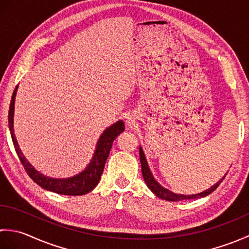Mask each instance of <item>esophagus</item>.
Wrapping results in <instances>:
<instances>
[{"label": "esophagus", "instance_id": "esophagus-1", "mask_svg": "<svg viewBox=\"0 0 249 249\" xmlns=\"http://www.w3.org/2000/svg\"><path fill=\"white\" fill-rule=\"evenodd\" d=\"M126 123H127V125H129V126H131L135 123L134 114H128L127 116H126Z\"/></svg>", "mask_w": 249, "mask_h": 249}]
</instances>
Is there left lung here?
<instances>
[{
	"label": "left lung",
	"mask_w": 249,
	"mask_h": 249,
	"mask_svg": "<svg viewBox=\"0 0 249 249\" xmlns=\"http://www.w3.org/2000/svg\"><path fill=\"white\" fill-rule=\"evenodd\" d=\"M139 155H140V161H141L142 176H143L144 182L147 185V187H149L152 190V193L155 194L158 198L167 200V201H181V200H189V199L205 197V196L212 194L214 190L219 186V184L223 182V179L227 176V174H226V176L223 178H220L217 183L214 184L213 186H211L209 189L204 190V192H202V193H199V194H196V195L174 194V193L170 192L169 189L162 187L161 185L154 178V177H153V174H152L150 168H149V165H147V161H146V158H145V155L143 153V150H142L141 146L139 147Z\"/></svg>",
	"instance_id": "left-lung-1"
}]
</instances>
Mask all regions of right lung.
<instances>
[{"label": "right lung", "mask_w": 249, "mask_h": 249, "mask_svg": "<svg viewBox=\"0 0 249 249\" xmlns=\"http://www.w3.org/2000/svg\"><path fill=\"white\" fill-rule=\"evenodd\" d=\"M17 89L18 86L16 87L13 93L12 100H10L8 111V125L15 150L17 152L19 160L21 163H22V166L24 167L25 171L28 172L29 177L33 179L36 184H38L40 187H43L46 190H49V192H53L55 194L67 196H81L91 192V190L96 187V185L98 184L100 179V177H102L106 160H107V158L109 156V153L111 147H112L114 139L121 133H123L125 129L123 121H118L116 123L111 125L110 127L106 128V130L102 134V136L99 137V139L97 141L96 150L94 152V155L91 161H89L88 167L84 169L82 172L77 174V176H73L67 178H53L46 177L39 171H37L28 161V160H26L25 156L23 155V153L21 152L18 141L16 139V136L14 133V111L15 98L16 94H17Z\"/></svg>", "instance_id": "right-lung-1"}]
</instances>
